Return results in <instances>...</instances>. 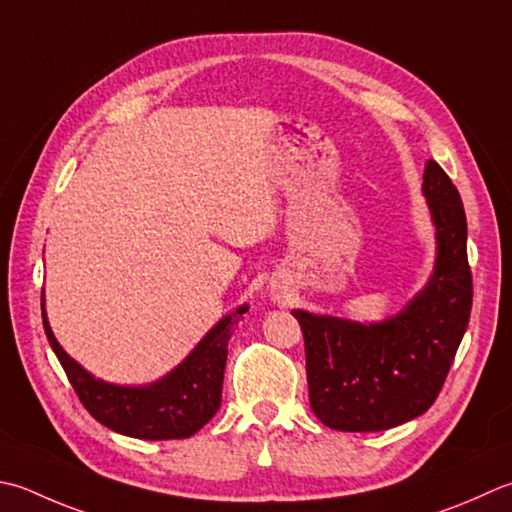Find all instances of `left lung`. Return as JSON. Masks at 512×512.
<instances>
[{"instance_id":"1","label":"left lung","mask_w":512,"mask_h":512,"mask_svg":"<svg viewBox=\"0 0 512 512\" xmlns=\"http://www.w3.org/2000/svg\"><path fill=\"white\" fill-rule=\"evenodd\" d=\"M422 190L437 228V259L413 302L379 324L293 310L304 333L310 408L333 430L375 433L426 413L466 333L473 275L462 197L433 159Z\"/></svg>"}]
</instances>
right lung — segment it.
Instances as JSON below:
<instances>
[{"mask_svg": "<svg viewBox=\"0 0 512 512\" xmlns=\"http://www.w3.org/2000/svg\"><path fill=\"white\" fill-rule=\"evenodd\" d=\"M248 310L239 306L226 315L195 346L182 364L148 386L106 384L66 355L48 326L42 295V319L50 346L73 384L79 402L99 424L137 439H186L204 428L222 404L228 342L237 319Z\"/></svg>", "mask_w": 512, "mask_h": 512, "instance_id": "1", "label": "right lung"}]
</instances>
